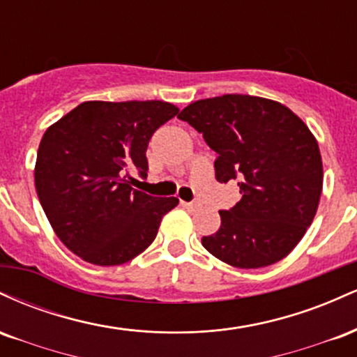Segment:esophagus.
Listing matches in <instances>:
<instances>
[{
    "label": "esophagus",
    "instance_id": "1",
    "mask_svg": "<svg viewBox=\"0 0 357 357\" xmlns=\"http://www.w3.org/2000/svg\"><path fill=\"white\" fill-rule=\"evenodd\" d=\"M181 206L184 208V210H188V211H192L196 208V204L195 203H186V202H181Z\"/></svg>",
    "mask_w": 357,
    "mask_h": 357
}]
</instances>
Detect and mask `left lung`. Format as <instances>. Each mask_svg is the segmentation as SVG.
Instances as JSON below:
<instances>
[{
    "mask_svg": "<svg viewBox=\"0 0 357 357\" xmlns=\"http://www.w3.org/2000/svg\"><path fill=\"white\" fill-rule=\"evenodd\" d=\"M218 154L220 183L238 181L241 199L220 211L215 235L203 247L236 268L277 264L296 248L317 211L322 159L309 127L280 102L227 93L181 110Z\"/></svg>",
    "mask_w": 357,
    "mask_h": 357,
    "instance_id": "8db88e82",
    "label": "left lung"
}]
</instances>
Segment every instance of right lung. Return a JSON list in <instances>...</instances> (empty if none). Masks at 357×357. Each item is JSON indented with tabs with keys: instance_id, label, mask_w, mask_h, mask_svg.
Here are the masks:
<instances>
[{
	"instance_id": "1",
	"label": "right lung",
	"mask_w": 357,
	"mask_h": 357,
	"mask_svg": "<svg viewBox=\"0 0 357 357\" xmlns=\"http://www.w3.org/2000/svg\"><path fill=\"white\" fill-rule=\"evenodd\" d=\"M178 112L161 100H90L45 130L36 195L53 231L82 260L102 267L132 260L179 203L134 190L129 176H147V144Z\"/></svg>"
}]
</instances>
